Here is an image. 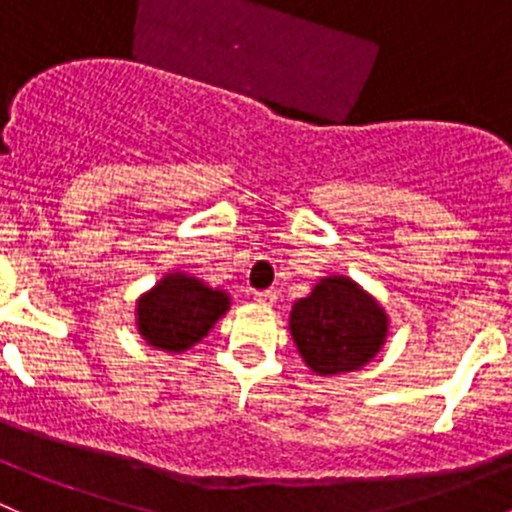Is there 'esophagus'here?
Segmentation results:
<instances>
[{
  "instance_id": "34e87169",
  "label": "esophagus",
  "mask_w": 512,
  "mask_h": 512,
  "mask_svg": "<svg viewBox=\"0 0 512 512\" xmlns=\"http://www.w3.org/2000/svg\"><path fill=\"white\" fill-rule=\"evenodd\" d=\"M255 302L262 307H272L277 302V292L275 289H260V292H255Z\"/></svg>"
}]
</instances>
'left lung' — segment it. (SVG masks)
<instances>
[{
  "mask_svg": "<svg viewBox=\"0 0 512 512\" xmlns=\"http://www.w3.org/2000/svg\"><path fill=\"white\" fill-rule=\"evenodd\" d=\"M389 329L384 309L349 277L319 280L312 294L297 299L289 332L314 374L361 369L381 349Z\"/></svg>",
  "mask_w": 512,
  "mask_h": 512,
  "instance_id": "left-lung-1",
  "label": "left lung"
}]
</instances>
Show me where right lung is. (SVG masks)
<instances>
[{
  "label": "right lung",
  "instance_id": "obj_1",
  "mask_svg": "<svg viewBox=\"0 0 512 512\" xmlns=\"http://www.w3.org/2000/svg\"><path fill=\"white\" fill-rule=\"evenodd\" d=\"M230 309V297L195 277L173 272L138 299V332L151 347L185 352Z\"/></svg>",
  "mask_w": 512,
  "mask_h": 512
}]
</instances>
